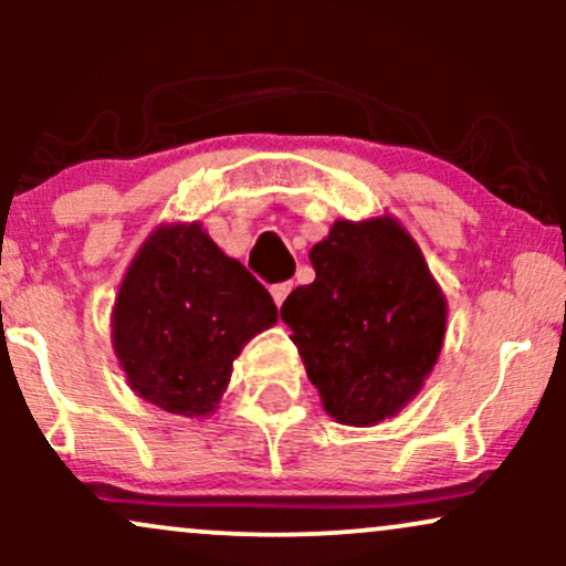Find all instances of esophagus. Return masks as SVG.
Returning <instances> with one entry per match:
<instances>
[{
    "mask_svg": "<svg viewBox=\"0 0 566 566\" xmlns=\"http://www.w3.org/2000/svg\"><path fill=\"white\" fill-rule=\"evenodd\" d=\"M290 292H292V282H279V284H274V287H271V295H274L276 305H282L284 301H287Z\"/></svg>",
    "mask_w": 566,
    "mask_h": 566,
    "instance_id": "34e87169",
    "label": "esophagus"
}]
</instances>
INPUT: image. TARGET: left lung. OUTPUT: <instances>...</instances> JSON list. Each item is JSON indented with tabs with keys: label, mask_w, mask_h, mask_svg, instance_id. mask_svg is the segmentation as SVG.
I'll return each mask as SVG.
<instances>
[{
	"label": "left lung",
	"mask_w": 566,
	"mask_h": 566,
	"mask_svg": "<svg viewBox=\"0 0 566 566\" xmlns=\"http://www.w3.org/2000/svg\"><path fill=\"white\" fill-rule=\"evenodd\" d=\"M308 258L316 279L282 305L308 380L337 423L394 418L423 388L444 343L447 301L423 252L382 216L335 220Z\"/></svg>",
	"instance_id": "left-lung-1"
}]
</instances>
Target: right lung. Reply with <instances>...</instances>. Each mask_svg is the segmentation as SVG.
<instances>
[{
	"mask_svg": "<svg viewBox=\"0 0 566 566\" xmlns=\"http://www.w3.org/2000/svg\"><path fill=\"white\" fill-rule=\"evenodd\" d=\"M269 290L199 223L159 226L129 263L112 340L129 388L172 415L205 418L244 343L276 324Z\"/></svg>",
	"mask_w": 566,
	"mask_h": 566,
	"instance_id": "add662e5",
	"label": "right lung"
}]
</instances>
